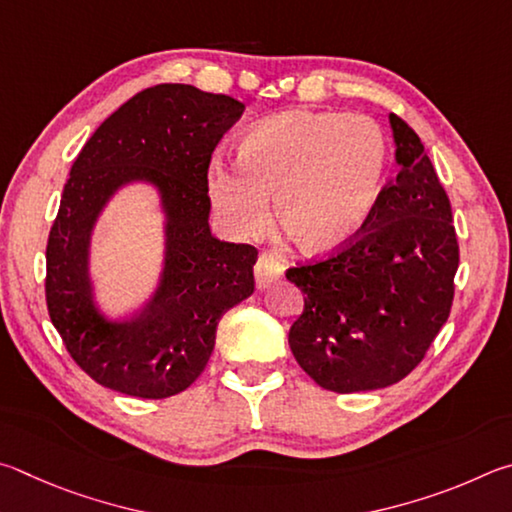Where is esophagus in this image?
<instances>
[{
    "mask_svg": "<svg viewBox=\"0 0 512 512\" xmlns=\"http://www.w3.org/2000/svg\"><path fill=\"white\" fill-rule=\"evenodd\" d=\"M254 276H256V288L258 290H265L267 285L274 283L276 279H281V276H283V265L276 261L274 256L261 254V256H258L256 265H254Z\"/></svg>",
    "mask_w": 512,
    "mask_h": 512,
    "instance_id": "34e87169",
    "label": "esophagus"
}]
</instances>
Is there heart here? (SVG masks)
<instances>
[{"instance_id":"obj_1","label":"heart","mask_w":512,"mask_h":512,"mask_svg":"<svg viewBox=\"0 0 512 512\" xmlns=\"http://www.w3.org/2000/svg\"><path fill=\"white\" fill-rule=\"evenodd\" d=\"M389 175V143L366 116L285 112L251 125L238 168L213 161L209 197L231 233L265 229L274 195L281 229L310 256L351 245L371 222Z\"/></svg>"}]
</instances>
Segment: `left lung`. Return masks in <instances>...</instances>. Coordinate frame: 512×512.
Returning a JSON list of instances; mask_svg holds the SVG:
<instances>
[{"mask_svg": "<svg viewBox=\"0 0 512 512\" xmlns=\"http://www.w3.org/2000/svg\"><path fill=\"white\" fill-rule=\"evenodd\" d=\"M389 123L400 170L371 222L335 256L285 272L306 294L292 355L335 393L407 378L452 310L459 242L450 197L418 134L396 114Z\"/></svg>", "mask_w": 512, "mask_h": 512, "instance_id": "8db88e82", "label": "left lung"}]
</instances>
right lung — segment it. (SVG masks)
I'll return each instance as SVG.
<instances>
[{"instance_id":"obj_1","label":"right lung","mask_w":512,"mask_h":512,"mask_svg":"<svg viewBox=\"0 0 512 512\" xmlns=\"http://www.w3.org/2000/svg\"><path fill=\"white\" fill-rule=\"evenodd\" d=\"M245 105L193 85L143 89L107 116L71 166L47 242V308L89 378L134 398H170L200 378L224 312L254 292L256 247L209 227L211 155ZM158 188L165 263L151 301L130 320L93 299L88 251L97 215L119 187Z\"/></svg>"}]
</instances>
